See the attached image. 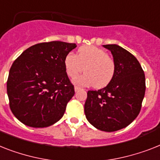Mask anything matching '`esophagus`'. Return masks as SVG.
<instances>
[{
	"instance_id": "1",
	"label": "esophagus",
	"mask_w": 160,
	"mask_h": 160,
	"mask_svg": "<svg viewBox=\"0 0 160 160\" xmlns=\"http://www.w3.org/2000/svg\"><path fill=\"white\" fill-rule=\"evenodd\" d=\"M80 89H81V88L80 87H78V86H75V91H78V90H80Z\"/></svg>"
}]
</instances>
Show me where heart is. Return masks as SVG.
<instances>
[{
    "instance_id": "b5f03b06",
    "label": "heart",
    "mask_w": 160,
    "mask_h": 160,
    "mask_svg": "<svg viewBox=\"0 0 160 160\" xmlns=\"http://www.w3.org/2000/svg\"><path fill=\"white\" fill-rule=\"evenodd\" d=\"M67 76L75 78L78 74L85 71L76 77L74 82L83 86L93 85L98 89L107 86L115 73L116 63L105 50L94 46H84L78 50L77 55L69 52L64 59Z\"/></svg>"
}]
</instances>
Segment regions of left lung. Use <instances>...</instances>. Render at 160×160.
<instances>
[{"instance_id": "left-lung-1", "label": "left lung", "mask_w": 160, "mask_h": 160, "mask_svg": "<svg viewBox=\"0 0 160 160\" xmlns=\"http://www.w3.org/2000/svg\"><path fill=\"white\" fill-rule=\"evenodd\" d=\"M103 47L112 54L115 73L107 86L88 91L84 113L97 129L112 132L127 127L140 113L145 77L140 62L132 53L116 44Z\"/></svg>"}]
</instances>
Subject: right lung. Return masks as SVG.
Returning a JSON list of instances; mask_svg holds the SVG:
<instances>
[{"instance_id":"right-lung-1","label":"right lung","mask_w":160,"mask_h":160,"mask_svg":"<svg viewBox=\"0 0 160 160\" xmlns=\"http://www.w3.org/2000/svg\"><path fill=\"white\" fill-rule=\"evenodd\" d=\"M76 44L61 41L31 46L15 59L7 80L13 114L24 125L47 127L64 115L75 94L64 66L66 56Z\"/></svg>"}]
</instances>
